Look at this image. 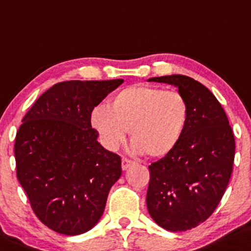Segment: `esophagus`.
Masks as SVG:
<instances>
[{
  "instance_id": "obj_1",
  "label": "esophagus",
  "mask_w": 251,
  "mask_h": 251,
  "mask_svg": "<svg viewBox=\"0 0 251 251\" xmlns=\"http://www.w3.org/2000/svg\"><path fill=\"white\" fill-rule=\"evenodd\" d=\"M134 163H135L134 161H130V160L125 159V157H123V159H122V170L126 171L129 167H130V166H133Z\"/></svg>"
}]
</instances>
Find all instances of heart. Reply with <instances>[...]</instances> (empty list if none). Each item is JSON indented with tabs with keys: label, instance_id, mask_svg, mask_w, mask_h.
<instances>
[{
	"label": "heart",
	"instance_id": "b5f03b06",
	"mask_svg": "<svg viewBox=\"0 0 251 251\" xmlns=\"http://www.w3.org/2000/svg\"><path fill=\"white\" fill-rule=\"evenodd\" d=\"M188 115V102L179 91L140 84L116 92L109 108L95 106L90 125L109 151H116L129 130L134 153L163 157L178 146Z\"/></svg>",
	"mask_w": 251,
	"mask_h": 251
}]
</instances>
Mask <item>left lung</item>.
<instances>
[{"label":"left lung","mask_w":251,"mask_h":251,"mask_svg":"<svg viewBox=\"0 0 251 251\" xmlns=\"http://www.w3.org/2000/svg\"><path fill=\"white\" fill-rule=\"evenodd\" d=\"M176 86L186 97L190 115L176 148L149 166L147 209L168 231H186L216 210L231 176L235 137L226 114L212 92L182 75L149 78Z\"/></svg>","instance_id":"obj_1"}]
</instances>
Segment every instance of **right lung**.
I'll return each instance as SVG.
<instances>
[{"label":"right lung","mask_w":251,"mask_h":251,"mask_svg":"<svg viewBox=\"0 0 251 251\" xmlns=\"http://www.w3.org/2000/svg\"><path fill=\"white\" fill-rule=\"evenodd\" d=\"M123 79L69 80L44 92L22 120L14 153L16 174L36 217L75 236L100 222L121 157L102 147L90 112Z\"/></svg>","instance_id":"right-lung-1"}]
</instances>
